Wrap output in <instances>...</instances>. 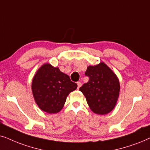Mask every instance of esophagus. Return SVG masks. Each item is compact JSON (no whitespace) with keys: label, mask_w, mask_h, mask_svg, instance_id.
<instances>
[{"label":"esophagus","mask_w":150,"mask_h":150,"mask_svg":"<svg viewBox=\"0 0 150 150\" xmlns=\"http://www.w3.org/2000/svg\"><path fill=\"white\" fill-rule=\"evenodd\" d=\"M77 83V89H79V88L81 86V83L80 82V81H78Z\"/></svg>","instance_id":"esophagus-1"}]
</instances>
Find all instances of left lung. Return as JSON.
Returning <instances> with one entry per match:
<instances>
[{
	"mask_svg": "<svg viewBox=\"0 0 150 150\" xmlns=\"http://www.w3.org/2000/svg\"><path fill=\"white\" fill-rule=\"evenodd\" d=\"M85 75L89 80L79 88V91L85 96L90 108L97 115L110 112L119 98L118 77L103 62L88 67Z\"/></svg>",
	"mask_w": 150,
	"mask_h": 150,
	"instance_id": "left-lung-1",
	"label": "left lung"
}]
</instances>
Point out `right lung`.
<instances>
[{"mask_svg": "<svg viewBox=\"0 0 150 150\" xmlns=\"http://www.w3.org/2000/svg\"><path fill=\"white\" fill-rule=\"evenodd\" d=\"M77 87L69 75L50 64H45L38 70L31 85L35 103L42 110L49 114L59 112L67 96Z\"/></svg>", "mask_w": 150, "mask_h": 150, "instance_id": "add662e5", "label": "right lung"}]
</instances>
